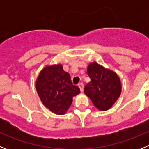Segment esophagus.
Here are the masks:
<instances>
[{
    "label": "esophagus",
    "mask_w": 149,
    "mask_h": 149,
    "mask_svg": "<svg viewBox=\"0 0 149 149\" xmlns=\"http://www.w3.org/2000/svg\"><path fill=\"white\" fill-rule=\"evenodd\" d=\"M79 87L80 88L81 91H84V84L83 83H79Z\"/></svg>",
    "instance_id": "1"
}]
</instances>
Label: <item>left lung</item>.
<instances>
[{"mask_svg":"<svg viewBox=\"0 0 149 149\" xmlns=\"http://www.w3.org/2000/svg\"><path fill=\"white\" fill-rule=\"evenodd\" d=\"M87 73L91 81L85 86V94L100 110L110 109L120 96L122 87L120 78L116 73L96 62L88 65Z\"/></svg>","mask_w":149,"mask_h":149,"instance_id":"8db88e82","label":"left lung"}]
</instances>
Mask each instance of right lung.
I'll return each mask as SVG.
<instances>
[{
	"label": "right lung",
	"instance_id": "1",
	"mask_svg": "<svg viewBox=\"0 0 149 149\" xmlns=\"http://www.w3.org/2000/svg\"><path fill=\"white\" fill-rule=\"evenodd\" d=\"M36 89L42 102L51 112L64 115L80 93V88L72 84L70 74L61 64L46 66L36 81Z\"/></svg>",
	"mask_w": 149,
	"mask_h": 149
}]
</instances>
